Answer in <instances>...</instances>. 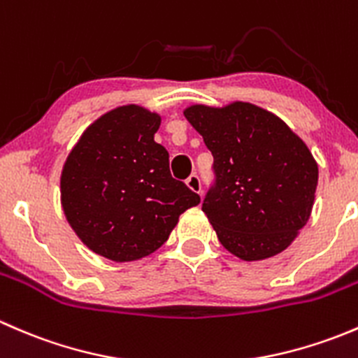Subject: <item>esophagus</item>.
Instances as JSON below:
<instances>
[{
  "label": "esophagus",
  "instance_id": "34e87169",
  "mask_svg": "<svg viewBox=\"0 0 358 358\" xmlns=\"http://www.w3.org/2000/svg\"><path fill=\"white\" fill-rule=\"evenodd\" d=\"M187 185H189V189L194 190L196 194H202L201 178H199V175H196V173H192V175L187 178Z\"/></svg>",
  "mask_w": 358,
  "mask_h": 358
}]
</instances>
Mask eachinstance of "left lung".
<instances>
[{
  "label": "left lung",
  "instance_id": "left-lung-1",
  "mask_svg": "<svg viewBox=\"0 0 358 358\" xmlns=\"http://www.w3.org/2000/svg\"><path fill=\"white\" fill-rule=\"evenodd\" d=\"M213 154V182L202 201L218 241L256 262L279 255L306 225L319 168L289 126L246 102L185 112Z\"/></svg>",
  "mask_w": 358,
  "mask_h": 358
}]
</instances>
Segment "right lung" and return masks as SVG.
Listing matches in <instances>:
<instances>
[{
	"mask_svg": "<svg viewBox=\"0 0 358 358\" xmlns=\"http://www.w3.org/2000/svg\"><path fill=\"white\" fill-rule=\"evenodd\" d=\"M161 117L124 106L96 119L69 154L62 208L79 239L114 262L149 256L168 241L178 216L201 197L169 171L154 142Z\"/></svg>",
	"mask_w": 358,
	"mask_h": 358,
	"instance_id": "obj_1",
	"label": "right lung"
}]
</instances>
